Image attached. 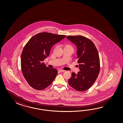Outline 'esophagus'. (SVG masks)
I'll return each mask as SVG.
<instances>
[{"label":"esophagus","instance_id":"obj_1","mask_svg":"<svg viewBox=\"0 0 123 123\" xmlns=\"http://www.w3.org/2000/svg\"><path fill=\"white\" fill-rule=\"evenodd\" d=\"M58 71L60 72V73H62V72H65V70H63V69H59Z\"/></svg>","mask_w":123,"mask_h":123}]
</instances>
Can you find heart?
Wrapping results in <instances>:
<instances>
[{
  "mask_svg": "<svg viewBox=\"0 0 123 123\" xmlns=\"http://www.w3.org/2000/svg\"><path fill=\"white\" fill-rule=\"evenodd\" d=\"M71 47V46L70 45H66L65 46V47Z\"/></svg>",
  "mask_w": 123,
  "mask_h": 123,
  "instance_id": "heart-1",
  "label": "heart"
}]
</instances>
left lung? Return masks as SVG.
Wrapping results in <instances>:
<instances>
[{
  "label": "left lung",
  "mask_w": 123,
  "mask_h": 123,
  "mask_svg": "<svg viewBox=\"0 0 123 123\" xmlns=\"http://www.w3.org/2000/svg\"><path fill=\"white\" fill-rule=\"evenodd\" d=\"M67 38L76 45L80 71L72 73L68 83L75 90L85 91L96 81L100 69V63L96 47L89 39L82 36H68Z\"/></svg>",
  "instance_id": "obj_1"
}]
</instances>
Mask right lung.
I'll return each instance as SVG.
<instances>
[{
  "label": "right lung",
  "mask_w": 123,
  "mask_h": 123,
  "mask_svg": "<svg viewBox=\"0 0 123 123\" xmlns=\"http://www.w3.org/2000/svg\"><path fill=\"white\" fill-rule=\"evenodd\" d=\"M66 37L41 32L31 37L24 46L21 58V69L29 85L35 89H45L55 78L57 70L46 67L43 61L49 55L53 45Z\"/></svg>",
  "instance_id": "right-lung-1"
}]
</instances>
